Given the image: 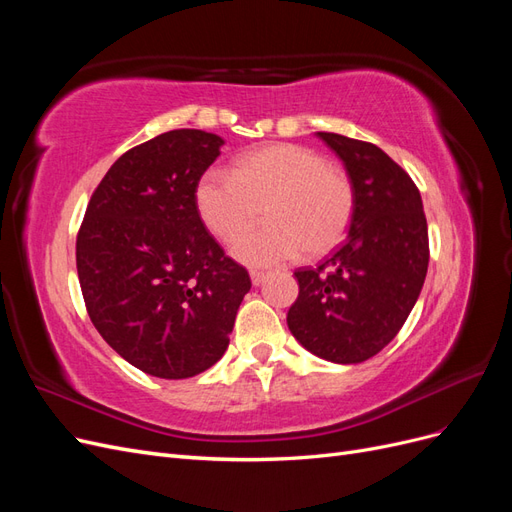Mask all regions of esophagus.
Masks as SVG:
<instances>
[{
  "label": "esophagus",
  "instance_id": "obj_1",
  "mask_svg": "<svg viewBox=\"0 0 512 512\" xmlns=\"http://www.w3.org/2000/svg\"><path fill=\"white\" fill-rule=\"evenodd\" d=\"M250 277H252V284H254V286H260L262 282H265L267 273H265V271H252V273H250Z\"/></svg>",
  "mask_w": 512,
  "mask_h": 512
}]
</instances>
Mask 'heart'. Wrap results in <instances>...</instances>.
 Wrapping results in <instances>:
<instances>
[{
    "label": "heart",
    "instance_id": "obj_1",
    "mask_svg": "<svg viewBox=\"0 0 512 512\" xmlns=\"http://www.w3.org/2000/svg\"><path fill=\"white\" fill-rule=\"evenodd\" d=\"M200 220L218 239L238 237L266 207L270 222L232 243L250 267L324 256L344 241L354 215V188L342 168L312 147L269 143L243 153L232 173L211 168L196 183Z\"/></svg>",
    "mask_w": 512,
    "mask_h": 512
}]
</instances>
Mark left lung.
I'll use <instances>...</instances> for the list:
<instances>
[{"instance_id":"obj_1","label":"left lung","mask_w":512,"mask_h":512,"mask_svg":"<svg viewBox=\"0 0 512 512\" xmlns=\"http://www.w3.org/2000/svg\"><path fill=\"white\" fill-rule=\"evenodd\" d=\"M354 188L346 241L316 269L294 271L299 297L288 329L331 363H363L404 327L425 284L429 237L421 192L386 153L365 141L318 132Z\"/></svg>"}]
</instances>
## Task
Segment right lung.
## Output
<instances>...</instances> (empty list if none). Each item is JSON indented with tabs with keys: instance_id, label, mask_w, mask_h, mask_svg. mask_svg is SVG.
<instances>
[{
	"instance_id": "obj_1",
	"label": "right lung",
	"mask_w": 512,
	"mask_h": 512,
	"mask_svg": "<svg viewBox=\"0 0 512 512\" xmlns=\"http://www.w3.org/2000/svg\"><path fill=\"white\" fill-rule=\"evenodd\" d=\"M222 145L218 134L185 128L132 147L91 194L76 237L91 322L149 376L192 378L218 363L252 288L194 200Z\"/></svg>"
}]
</instances>
